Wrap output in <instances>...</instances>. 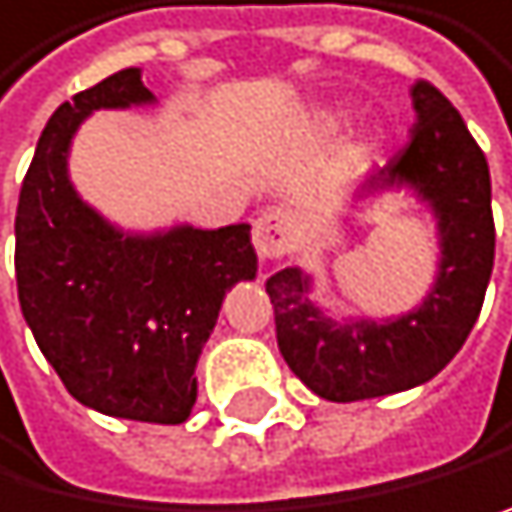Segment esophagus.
I'll return each instance as SVG.
<instances>
[{"label": "esophagus", "mask_w": 512, "mask_h": 512, "mask_svg": "<svg viewBox=\"0 0 512 512\" xmlns=\"http://www.w3.org/2000/svg\"><path fill=\"white\" fill-rule=\"evenodd\" d=\"M294 243V224L285 208H269L253 224V246L259 259H281Z\"/></svg>", "instance_id": "esophagus-1"}]
</instances>
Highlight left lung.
<instances>
[{"label": "left lung", "mask_w": 512, "mask_h": 512, "mask_svg": "<svg viewBox=\"0 0 512 512\" xmlns=\"http://www.w3.org/2000/svg\"><path fill=\"white\" fill-rule=\"evenodd\" d=\"M408 145L354 189V202L408 189L437 221V275L424 300L389 319H335L313 300L304 269L266 281L281 358L326 402H361L415 389L456 358L485 304L494 269L491 173L459 110L434 85H412Z\"/></svg>", "instance_id": "1"}]
</instances>
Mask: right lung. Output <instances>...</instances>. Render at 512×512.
<instances>
[{"label":"right lung","instance_id":"obj_1","mask_svg":"<svg viewBox=\"0 0 512 512\" xmlns=\"http://www.w3.org/2000/svg\"><path fill=\"white\" fill-rule=\"evenodd\" d=\"M158 104L142 69L66 100L43 129L21 183L15 278L24 323L72 396L100 415L183 424L196 364L224 294L256 278L250 224L123 231L78 196L69 151L94 110Z\"/></svg>","mask_w":512,"mask_h":512}]
</instances>
